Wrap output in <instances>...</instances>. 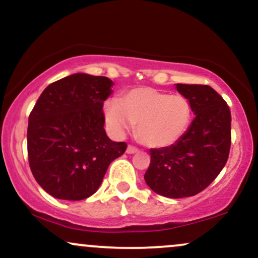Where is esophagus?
Masks as SVG:
<instances>
[{"mask_svg":"<svg viewBox=\"0 0 258 258\" xmlns=\"http://www.w3.org/2000/svg\"><path fill=\"white\" fill-rule=\"evenodd\" d=\"M139 151H140V150H139L138 147L133 146V145H129L128 148H126V153H129V154H133V153H138Z\"/></svg>","mask_w":258,"mask_h":258,"instance_id":"34e87169","label":"esophagus"}]
</instances>
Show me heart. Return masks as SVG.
<instances>
[{"instance_id":"b5f03b06","label":"heart","mask_w":258,"mask_h":258,"mask_svg":"<svg viewBox=\"0 0 258 258\" xmlns=\"http://www.w3.org/2000/svg\"><path fill=\"white\" fill-rule=\"evenodd\" d=\"M106 124L122 135L136 125V134L148 147L176 144L188 132L193 119L192 104L182 94H170L152 87H139L104 104Z\"/></svg>"}]
</instances>
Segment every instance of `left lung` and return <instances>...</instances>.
<instances>
[{
  "mask_svg": "<svg viewBox=\"0 0 258 258\" xmlns=\"http://www.w3.org/2000/svg\"><path fill=\"white\" fill-rule=\"evenodd\" d=\"M192 104L196 118L176 144L150 150L145 181L168 198L192 197L219 176L231 150V110L216 90L207 84H176Z\"/></svg>",
  "mask_w": 258,
  "mask_h": 258,
  "instance_id": "1",
  "label": "left lung"
}]
</instances>
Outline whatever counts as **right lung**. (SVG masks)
<instances>
[{
    "label": "right lung",
    "mask_w": 258,
    "mask_h": 258,
    "mask_svg": "<svg viewBox=\"0 0 258 258\" xmlns=\"http://www.w3.org/2000/svg\"><path fill=\"white\" fill-rule=\"evenodd\" d=\"M113 82L75 74L50 83L29 116L27 157L33 177L54 198L82 201L98 190L112 160L125 152L104 129Z\"/></svg>",
    "instance_id": "right-lung-1"
}]
</instances>
